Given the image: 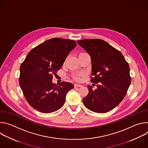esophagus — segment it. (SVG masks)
<instances>
[{"mask_svg":"<svg viewBox=\"0 0 148 148\" xmlns=\"http://www.w3.org/2000/svg\"><path fill=\"white\" fill-rule=\"evenodd\" d=\"M82 86L81 85V84H74V87H82Z\"/></svg>","mask_w":148,"mask_h":148,"instance_id":"1","label":"esophagus"}]
</instances>
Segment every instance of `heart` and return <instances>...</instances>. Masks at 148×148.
I'll list each match as a JSON object with an SVG mask.
<instances>
[{
	"label": "heart",
	"instance_id": "b5f03b06",
	"mask_svg": "<svg viewBox=\"0 0 148 148\" xmlns=\"http://www.w3.org/2000/svg\"><path fill=\"white\" fill-rule=\"evenodd\" d=\"M81 54H82V53H81ZM80 76V74H76L75 76H74V78H75V79H77V80H78L79 78V77Z\"/></svg>",
	"mask_w": 148,
	"mask_h": 148
}]
</instances>
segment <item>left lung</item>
Instances as JSON below:
<instances>
[{"label":"left lung","mask_w":148,"mask_h":148,"mask_svg":"<svg viewBox=\"0 0 148 148\" xmlns=\"http://www.w3.org/2000/svg\"><path fill=\"white\" fill-rule=\"evenodd\" d=\"M78 44L91 60V81L97 84L92 90L88 85V94L82 99L88 110L97 113L110 111L122 101L130 86V67L122 53L99 39H84Z\"/></svg>","instance_id":"obj_1"}]
</instances>
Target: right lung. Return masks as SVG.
<instances>
[{
  "label": "right lung",
  "mask_w": 148,
  "mask_h": 148,
  "mask_svg": "<svg viewBox=\"0 0 148 148\" xmlns=\"http://www.w3.org/2000/svg\"><path fill=\"white\" fill-rule=\"evenodd\" d=\"M75 41L53 38L33 49L20 68L19 84L28 103L42 113L57 111L64 105L72 83L52 82L53 75L61 68Z\"/></svg>",
  "instance_id": "add662e5"
}]
</instances>
